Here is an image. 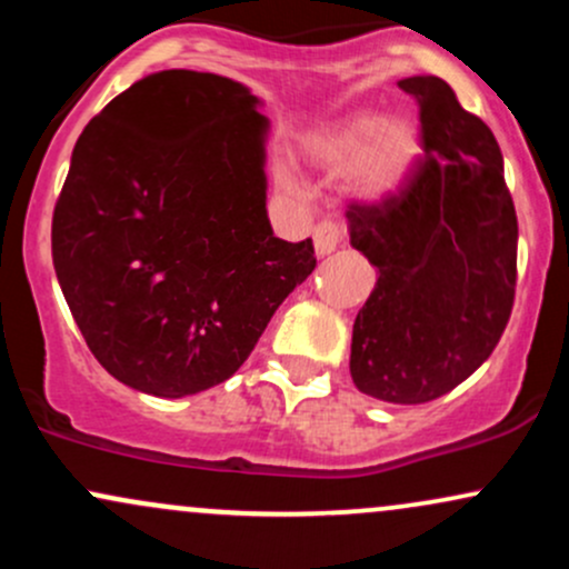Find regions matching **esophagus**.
Returning a JSON list of instances; mask_svg holds the SVG:
<instances>
[{"label":"esophagus","mask_w":569,"mask_h":569,"mask_svg":"<svg viewBox=\"0 0 569 569\" xmlns=\"http://www.w3.org/2000/svg\"><path fill=\"white\" fill-rule=\"evenodd\" d=\"M312 240H316L318 257H326V253L337 251L339 243L345 240V227L337 224V221H321V224L312 230Z\"/></svg>","instance_id":"1"}]
</instances>
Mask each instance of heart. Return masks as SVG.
<instances>
[{"label":"heart","mask_w":569,"mask_h":569,"mask_svg":"<svg viewBox=\"0 0 569 569\" xmlns=\"http://www.w3.org/2000/svg\"><path fill=\"white\" fill-rule=\"evenodd\" d=\"M307 154L326 171H352L361 198H385L407 179L420 154V136L411 122L380 112H358L318 130Z\"/></svg>","instance_id":"obj_1"}]
</instances>
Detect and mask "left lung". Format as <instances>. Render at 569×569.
Instances as JSON below:
<instances>
[{"instance_id":"8db88e82","label":"left lung","mask_w":569,"mask_h":569,"mask_svg":"<svg viewBox=\"0 0 569 569\" xmlns=\"http://www.w3.org/2000/svg\"><path fill=\"white\" fill-rule=\"evenodd\" d=\"M420 103L422 154L401 189L350 206V246L377 267L352 323L350 375L385 403L433 401L492 356L511 318L519 224L492 130L439 77L398 82Z\"/></svg>"}]
</instances>
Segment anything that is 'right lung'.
<instances>
[{"mask_svg":"<svg viewBox=\"0 0 569 569\" xmlns=\"http://www.w3.org/2000/svg\"><path fill=\"white\" fill-rule=\"evenodd\" d=\"M259 107L230 77L166 69L77 139L56 276L90 352L128 388L181 398L230 380L316 270L312 240H280L267 219Z\"/></svg>","mask_w":569,"mask_h":569,"instance_id":"add662e5","label":"right lung"}]
</instances>
